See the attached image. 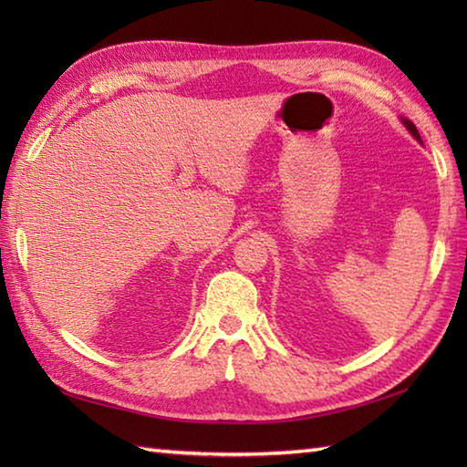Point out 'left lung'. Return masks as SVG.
<instances>
[{
	"label": "left lung",
	"mask_w": 467,
	"mask_h": 467,
	"mask_svg": "<svg viewBox=\"0 0 467 467\" xmlns=\"http://www.w3.org/2000/svg\"><path fill=\"white\" fill-rule=\"evenodd\" d=\"M403 124L408 126V130H410V132H411V134L420 140V132H418V128H415V124H413V122H410V120H403Z\"/></svg>",
	"instance_id": "obj_1"
}]
</instances>
